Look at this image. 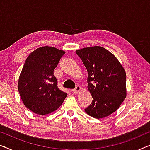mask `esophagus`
I'll return each instance as SVG.
<instances>
[{
	"instance_id": "34e87169",
	"label": "esophagus",
	"mask_w": 150,
	"mask_h": 150,
	"mask_svg": "<svg viewBox=\"0 0 150 150\" xmlns=\"http://www.w3.org/2000/svg\"><path fill=\"white\" fill-rule=\"evenodd\" d=\"M80 89H81V87H80V86H77L75 89H73L72 91H73V93H77V92H79V91H80Z\"/></svg>"
}]
</instances>
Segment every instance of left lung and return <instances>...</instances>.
Segmentation results:
<instances>
[{"instance_id": "8db88e82", "label": "left lung", "mask_w": 150, "mask_h": 150, "mask_svg": "<svg viewBox=\"0 0 150 150\" xmlns=\"http://www.w3.org/2000/svg\"><path fill=\"white\" fill-rule=\"evenodd\" d=\"M88 71V88L93 100L85 111L101 118L115 112L126 98V73L112 54L101 46L75 51Z\"/></svg>"}]
</instances>
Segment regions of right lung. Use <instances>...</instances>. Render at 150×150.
Instances as JSON below:
<instances>
[{
  "label": "right lung",
  "mask_w": 150,
  "mask_h": 150,
  "mask_svg": "<svg viewBox=\"0 0 150 150\" xmlns=\"http://www.w3.org/2000/svg\"><path fill=\"white\" fill-rule=\"evenodd\" d=\"M64 54L54 47H40L28 56L24 63L18 90L24 105L37 115L52 112L67 96L58 88L54 75V70Z\"/></svg>",
  "instance_id": "1"
}]
</instances>
